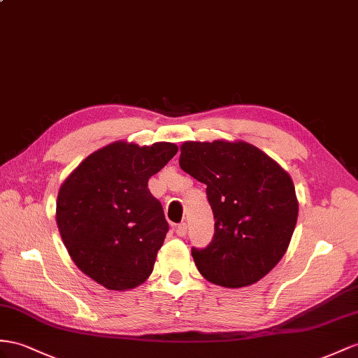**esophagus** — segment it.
Here are the masks:
<instances>
[{
    "mask_svg": "<svg viewBox=\"0 0 358 358\" xmlns=\"http://www.w3.org/2000/svg\"><path fill=\"white\" fill-rule=\"evenodd\" d=\"M176 233H177L180 237L186 236V233H187V224H186V222H181V224H178V225H177V228H176Z\"/></svg>",
    "mask_w": 358,
    "mask_h": 358,
    "instance_id": "34e87169",
    "label": "esophagus"
}]
</instances>
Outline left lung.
Listing matches in <instances>:
<instances>
[{"label": "left lung", "mask_w": 358, "mask_h": 358, "mask_svg": "<svg viewBox=\"0 0 358 358\" xmlns=\"http://www.w3.org/2000/svg\"><path fill=\"white\" fill-rule=\"evenodd\" d=\"M180 166L207 186L213 239L192 248L204 278L243 287L272 271L287 251L298 219L295 186L278 163L246 142H186Z\"/></svg>", "instance_id": "obj_1"}]
</instances>
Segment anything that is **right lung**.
Listing matches in <instances>:
<instances>
[{"mask_svg":"<svg viewBox=\"0 0 358 358\" xmlns=\"http://www.w3.org/2000/svg\"><path fill=\"white\" fill-rule=\"evenodd\" d=\"M178 148L116 142L78 164L57 196V227L81 272L110 290L150 277L169 224L148 180Z\"/></svg>","mask_w":358,"mask_h":358,"instance_id":"right-lung-1","label":"right lung"}]
</instances>
